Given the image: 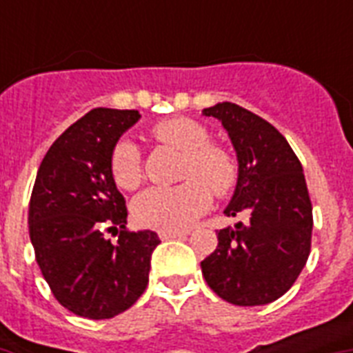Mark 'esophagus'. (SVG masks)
<instances>
[{"mask_svg": "<svg viewBox=\"0 0 353 353\" xmlns=\"http://www.w3.org/2000/svg\"><path fill=\"white\" fill-rule=\"evenodd\" d=\"M187 232H179V231H159L161 240H176V238H185Z\"/></svg>", "mask_w": 353, "mask_h": 353, "instance_id": "obj_1", "label": "esophagus"}]
</instances>
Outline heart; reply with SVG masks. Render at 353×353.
Segmentation results:
<instances>
[{"label":"heart","instance_id":"1","mask_svg":"<svg viewBox=\"0 0 353 353\" xmlns=\"http://www.w3.org/2000/svg\"><path fill=\"white\" fill-rule=\"evenodd\" d=\"M159 143L183 154L181 177L177 187H152L133 203V218L139 225L159 231H185L210 205V192L225 196L238 181V166L221 146L209 144L210 135L192 119H166L152 128ZM113 181L124 190H135L143 181V159L132 141L122 139L112 152Z\"/></svg>","mask_w":353,"mask_h":353}]
</instances>
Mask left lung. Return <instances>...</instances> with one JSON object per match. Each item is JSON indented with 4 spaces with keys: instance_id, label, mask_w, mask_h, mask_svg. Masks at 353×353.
I'll use <instances>...</instances> for the list:
<instances>
[{
    "instance_id": "left-lung-1",
    "label": "left lung",
    "mask_w": 353,
    "mask_h": 353,
    "mask_svg": "<svg viewBox=\"0 0 353 353\" xmlns=\"http://www.w3.org/2000/svg\"><path fill=\"white\" fill-rule=\"evenodd\" d=\"M203 115L223 124L238 157L225 214L245 221L218 231L201 262L207 284L236 306H262L295 284L312 249L313 212L302 165L282 133L245 108L220 102Z\"/></svg>"
}]
</instances>
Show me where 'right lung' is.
Instances as JSON below:
<instances>
[{
	"instance_id": "right-lung-1",
	"label": "right lung",
	"mask_w": 353,
	"mask_h": 353,
	"mask_svg": "<svg viewBox=\"0 0 353 353\" xmlns=\"http://www.w3.org/2000/svg\"><path fill=\"white\" fill-rule=\"evenodd\" d=\"M139 119L137 110H91L52 143L36 174L29 203L36 262L54 299L79 317H115L148 285L161 240L154 231H128L126 201L110 168L119 137ZM106 232L119 238L108 241Z\"/></svg>"
}]
</instances>
